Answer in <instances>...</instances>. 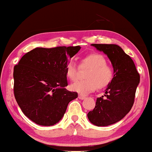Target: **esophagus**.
Wrapping results in <instances>:
<instances>
[{
	"label": "esophagus",
	"mask_w": 152,
	"mask_h": 152,
	"mask_svg": "<svg viewBox=\"0 0 152 152\" xmlns=\"http://www.w3.org/2000/svg\"><path fill=\"white\" fill-rule=\"evenodd\" d=\"M78 99H81V100H83V99H86V96L84 95H82V94H79L78 95Z\"/></svg>",
	"instance_id": "1"
}]
</instances>
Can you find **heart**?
<instances>
[{
  "instance_id": "heart-1",
  "label": "heart",
  "mask_w": 152,
  "mask_h": 152,
  "mask_svg": "<svg viewBox=\"0 0 152 152\" xmlns=\"http://www.w3.org/2000/svg\"><path fill=\"white\" fill-rule=\"evenodd\" d=\"M81 69L88 68L85 74L86 79L77 81L72 83L71 89L81 94H86L99 88H104L113 78V69L106 64L104 56L97 53H91L85 56L79 61ZM78 67L71 61L66 66V75L71 81H75L78 76Z\"/></svg>"
}]
</instances>
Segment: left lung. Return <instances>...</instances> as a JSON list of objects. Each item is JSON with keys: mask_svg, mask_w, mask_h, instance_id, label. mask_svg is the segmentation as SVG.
<instances>
[{"mask_svg": "<svg viewBox=\"0 0 152 152\" xmlns=\"http://www.w3.org/2000/svg\"><path fill=\"white\" fill-rule=\"evenodd\" d=\"M108 56L114 68V77L105 90V98L96 99L95 108L88 113V120L97 126L119 121L133 106L140 76L131 57L116 44H91Z\"/></svg>", "mask_w": 152, "mask_h": 152, "instance_id": "1", "label": "left lung"}]
</instances>
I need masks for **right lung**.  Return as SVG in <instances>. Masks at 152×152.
<instances>
[{
	"label": "right lung",
	"mask_w": 152,
	"mask_h": 152,
	"mask_svg": "<svg viewBox=\"0 0 152 152\" xmlns=\"http://www.w3.org/2000/svg\"><path fill=\"white\" fill-rule=\"evenodd\" d=\"M77 46L36 48L14 66L15 99L29 119L41 126H53L61 119L69 103L78 97L69 91L65 69Z\"/></svg>",
	"instance_id": "right-lung-1"
}]
</instances>
